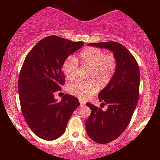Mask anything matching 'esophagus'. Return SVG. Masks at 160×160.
Listing matches in <instances>:
<instances>
[{"label": "esophagus", "instance_id": "1", "mask_svg": "<svg viewBox=\"0 0 160 160\" xmlns=\"http://www.w3.org/2000/svg\"><path fill=\"white\" fill-rule=\"evenodd\" d=\"M84 106H85V102L84 101H82V100H80V106L83 107Z\"/></svg>", "mask_w": 160, "mask_h": 160}]
</instances>
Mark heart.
<instances>
[{
    "label": "heart",
    "instance_id": "obj_1",
    "mask_svg": "<svg viewBox=\"0 0 160 160\" xmlns=\"http://www.w3.org/2000/svg\"><path fill=\"white\" fill-rule=\"evenodd\" d=\"M81 64L90 68L89 82L76 81L68 86V92L80 99H87L98 92L99 85L105 86L110 82L116 71L117 60L112 54H106L97 48H88L80 54ZM78 61L73 57H69L63 63L62 70L68 79L73 80L76 76Z\"/></svg>",
    "mask_w": 160,
    "mask_h": 160
}]
</instances>
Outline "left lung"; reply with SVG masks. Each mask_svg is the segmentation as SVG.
I'll list each match as a JSON object with an SVG mask.
<instances>
[{"mask_svg":"<svg viewBox=\"0 0 160 160\" xmlns=\"http://www.w3.org/2000/svg\"><path fill=\"white\" fill-rule=\"evenodd\" d=\"M113 52L117 60L116 71L108 84L98 94L100 102L108 105L103 111L87 102L91 114L87 119L88 136L98 143L113 141L122 134L130 123L139 96L140 71L137 61L129 50L114 41L88 44Z\"/></svg>","mask_w":160,"mask_h":160,"instance_id":"left-lung-1","label":"left lung"}]
</instances>
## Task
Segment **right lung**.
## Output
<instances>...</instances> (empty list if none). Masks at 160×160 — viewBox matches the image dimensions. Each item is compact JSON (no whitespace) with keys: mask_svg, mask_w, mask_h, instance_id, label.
<instances>
[{"mask_svg":"<svg viewBox=\"0 0 160 160\" xmlns=\"http://www.w3.org/2000/svg\"><path fill=\"white\" fill-rule=\"evenodd\" d=\"M83 46L82 41L49 36L39 41L24 61L18 80L22 112L31 130L43 140L53 141L63 135L80 105L78 98L68 94L58 102L54 93L64 84L65 60Z\"/></svg>","mask_w":160,"mask_h":160,"instance_id":"add662e5","label":"right lung"}]
</instances>
